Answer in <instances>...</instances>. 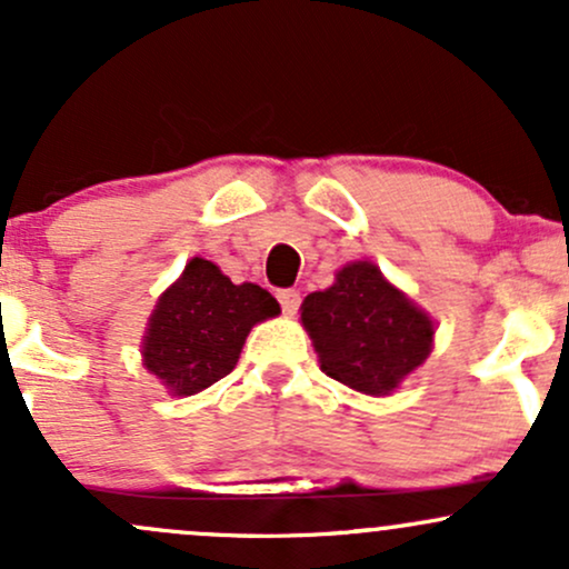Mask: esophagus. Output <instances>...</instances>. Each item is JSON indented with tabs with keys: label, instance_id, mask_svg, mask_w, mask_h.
I'll list each match as a JSON object with an SVG mask.
<instances>
[{
	"label": "esophagus",
	"instance_id": "obj_1",
	"mask_svg": "<svg viewBox=\"0 0 569 569\" xmlns=\"http://www.w3.org/2000/svg\"><path fill=\"white\" fill-rule=\"evenodd\" d=\"M278 302H280V307H283L286 316H293V312L299 310V305H302V297H299V291L283 289V291H278Z\"/></svg>",
	"mask_w": 569,
	"mask_h": 569
}]
</instances>
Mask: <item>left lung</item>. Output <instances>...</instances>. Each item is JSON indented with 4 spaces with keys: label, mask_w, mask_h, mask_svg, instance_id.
Instances as JSON below:
<instances>
[{
    "label": "left lung",
    "mask_w": 569,
    "mask_h": 569,
    "mask_svg": "<svg viewBox=\"0 0 569 569\" xmlns=\"http://www.w3.org/2000/svg\"><path fill=\"white\" fill-rule=\"evenodd\" d=\"M302 326L331 380L367 396H390L433 350L436 326L380 267L350 262L335 286L307 293Z\"/></svg>",
    "instance_id": "8db88e82"
}]
</instances>
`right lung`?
<instances>
[{
	"mask_svg": "<svg viewBox=\"0 0 569 569\" xmlns=\"http://www.w3.org/2000/svg\"><path fill=\"white\" fill-rule=\"evenodd\" d=\"M278 312L276 297L262 286H234L208 259H189L154 305L141 342L143 367L173 396L200 393L230 375L248 331Z\"/></svg>",
	"mask_w": 569,
	"mask_h": 569,
	"instance_id": "obj_1",
	"label": "right lung"
}]
</instances>
